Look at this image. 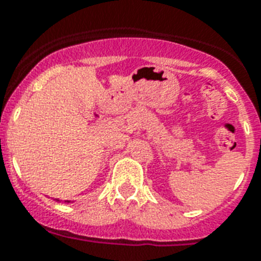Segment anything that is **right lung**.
<instances>
[{
    "label": "right lung",
    "mask_w": 261,
    "mask_h": 261,
    "mask_svg": "<svg viewBox=\"0 0 261 261\" xmlns=\"http://www.w3.org/2000/svg\"><path fill=\"white\" fill-rule=\"evenodd\" d=\"M55 200H56V201H60V200H59V198H55ZM60 202H61V201H60ZM64 202H67V204H69V202H72V201L67 200V201H64Z\"/></svg>",
    "instance_id": "add662e5"
}]
</instances>
